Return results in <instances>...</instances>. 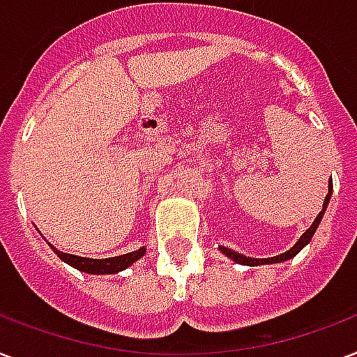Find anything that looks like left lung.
Returning <instances> with one entry per match:
<instances>
[{"label": "left lung", "mask_w": 357, "mask_h": 357, "mask_svg": "<svg viewBox=\"0 0 357 357\" xmlns=\"http://www.w3.org/2000/svg\"><path fill=\"white\" fill-rule=\"evenodd\" d=\"M330 197H331V182L330 186H328V195H326L324 199V206H322V210H320V214L317 218H314L313 225L305 231V233L300 236V240H298L296 244L292 245L291 250L284 251V253H281V255L278 257H272V259H251V257H245V255H240V253H236V251L229 250V248H220V250L225 253V255L229 257V259H233L234 262H238V264H248V266H259V264H272V262H281V261H287V259H292V257L296 255L298 251L302 250L303 245L309 244V240L313 238L314 231H317V227H319L320 220H322V214H324L326 206H328V203H330Z\"/></svg>", "instance_id": "left-lung-1"}]
</instances>
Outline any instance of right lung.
Instances as JSON below:
<instances>
[{
	"mask_svg": "<svg viewBox=\"0 0 357 357\" xmlns=\"http://www.w3.org/2000/svg\"><path fill=\"white\" fill-rule=\"evenodd\" d=\"M52 250L57 253L59 259L68 262L70 266L78 268V270L87 273H117L121 272V270H124V268H128L130 264H134L137 259H141V257L145 255V248H141V250L137 251H132V253H126V255L112 257V259H87V257L68 255V253H63V251L55 250L54 245H52Z\"/></svg>",
	"mask_w": 357,
	"mask_h": 357,
	"instance_id": "add662e5",
	"label": "right lung"
}]
</instances>
